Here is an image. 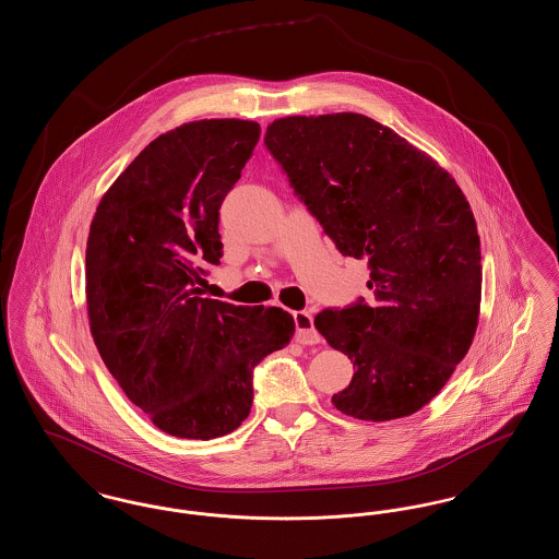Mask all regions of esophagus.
Instances as JSON below:
<instances>
[{
	"label": "esophagus",
	"instance_id": "1",
	"mask_svg": "<svg viewBox=\"0 0 559 559\" xmlns=\"http://www.w3.org/2000/svg\"><path fill=\"white\" fill-rule=\"evenodd\" d=\"M293 320H295V340L301 346H314L320 342V333L314 326V319L310 312L301 310V312H293Z\"/></svg>",
	"mask_w": 559,
	"mask_h": 559
}]
</instances>
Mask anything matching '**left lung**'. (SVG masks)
I'll return each instance as SVG.
<instances>
[{"instance_id": "obj_1", "label": "left lung", "mask_w": 559, "mask_h": 559, "mask_svg": "<svg viewBox=\"0 0 559 559\" xmlns=\"http://www.w3.org/2000/svg\"><path fill=\"white\" fill-rule=\"evenodd\" d=\"M264 144L340 253L371 267V306L314 319L356 369L335 408L362 421L417 413L478 326L481 253L465 194L424 151L358 112L276 119Z\"/></svg>"}]
</instances>
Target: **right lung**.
<instances>
[{
  "mask_svg": "<svg viewBox=\"0 0 559 559\" xmlns=\"http://www.w3.org/2000/svg\"><path fill=\"white\" fill-rule=\"evenodd\" d=\"M240 119L160 133L108 188L85 249L94 344L160 431L212 440L247 419L253 367L295 333L289 312L199 297L217 266L224 197L260 140Z\"/></svg>",
  "mask_w": 559,
  "mask_h": 559,
  "instance_id": "right-lung-1",
  "label": "right lung"
}]
</instances>
